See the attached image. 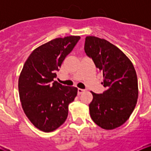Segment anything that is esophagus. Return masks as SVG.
Masks as SVG:
<instances>
[{
  "label": "esophagus",
  "mask_w": 151,
  "mask_h": 151,
  "mask_svg": "<svg viewBox=\"0 0 151 151\" xmlns=\"http://www.w3.org/2000/svg\"><path fill=\"white\" fill-rule=\"evenodd\" d=\"M85 91V90L84 89H78V94H81V93H82L83 92H84Z\"/></svg>",
  "instance_id": "esophagus-1"
}]
</instances>
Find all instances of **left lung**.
Returning a JSON list of instances; mask_svg holds the SVG:
<instances>
[{"instance_id": "obj_1", "label": "left lung", "mask_w": 151, "mask_h": 151, "mask_svg": "<svg viewBox=\"0 0 151 151\" xmlns=\"http://www.w3.org/2000/svg\"><path fill=\"white\" fill-rule=\"evenodd\" d=\"M84 51L103 72L101 84L106 88L100 94L91 91L90 116L102 129H116L129 119L136 107L138 96L136 70L125 54L104 39L87 36Z\"/></svg>"}]
</instances>
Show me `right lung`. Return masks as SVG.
<instances>
[{"instance_id": "obj_1", "label": "right lung", "mask_w": 151, "mask_h": 151, "mask_svg": "<svg viewBox=\"0 0 151 151\" xmlns=\"http://www.w3.org/2000/svg\"><path fill=\"white\" fill-rule=\"evenodd\" d=\"M79 36L58 37L32 51L18 80L19 96L26 116L37 129L48 133L58 129L68 116L69 104L77 88L54 81L62 62L73 50Z\"/></svg>"}]
</instances>
